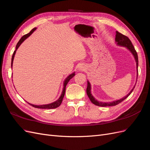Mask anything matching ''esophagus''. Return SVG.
I'll use <instances>...</instances> for the list:
<instances>
[{
    "mask_svg": "<svg viewBox=\"0 0 150 150\" xmlns=\"http://www.w3.org/2000/svg\"><path fill=\"white\" fill-rule=\"evenodd\" d=\"M79 69H81V70H84V67H81Z\"/></svg>",
    "mask_w": 150,
    "mask_h": 150,
    "instance_id": "esophagus-1",
    "label": "esophagus"
}]
</instances>
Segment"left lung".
<instances>
[{"label": "left lung", "instance_id": "left-lung-1", "mask_svg": "<svg viewBox=\"0 0 150 150\" xmlns=\"http://www.w3.org/2000/svg\"><path fill=\"white\" fill-rule=\"evenodd\" d=\"M115 40H116V42H117V44L120 45V46H125V47H127L131 52H132L133 55L134 56V57L135 58L136 62H137V69H138V54H137V51H136V50H135V49L133 46L132 42H131V40H129V39L128 37H127V36L120 33L119 32L116 31ZM134 88V87L133 88V89L131 91V92L125 98H122L121 99H120V100L113 101L112 103H101V102H99L97 100H96V99H95L94 98V97L92 96V94H91V84H90L89 81H88V87H87V89H86V93H87V94H88V97L90 99V101H91L94 104H95V105L98 106H102V107L111 106H116V105H117V104H118L119 103H121L122 101H123L125 99L128 98L130 95V94L132 93Z\"/></svg>", "mask_w": 150, "mask_h": 150}]
</instances>
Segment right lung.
Instances as JSON below:
<instances>
[{
	"mask_svg": "<svg viewBox=\"0 0 150 150\" xmlns=\"http://www.w3.org/2000/svg\"><path fill=\"white\" fill-rule=\"evenodd\" d=\"M36 29V28H34L33 29H32L30 30V32L29 33L25 35H24V36H22V37L21 38V39L19 40V41L17 42V46L16 47V51H14V52H13V55H12V62H11V67H12V63H13V57H14V56H15V54H16V50L18 49V47H19L20 46V45L22 43V42L24 41V40L28 38L29 36L33 33V32ZM75 74L74 73H72L71 74H70L69 76L67 77V78L66 79V80L64 81V88H63V90H62V94L61 95L60 98H59L55 102H54L52 103H51V104H44V105H34V104H30L29 103L30 105H31L32 106H33L34 108H40V109H54V108H56L57 107L61 105V104L62 101V99H63V98H64V94H65V91H66V86L67 85V84L68 83V82H69V80L73 78V77L74 76Z\"/></svg>",
	"mask_w": 150,
	"mask_h": 150,
	"instance_id": "1",
	"label": "right lung"
}]
</instances>
